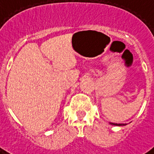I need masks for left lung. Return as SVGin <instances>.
<instances>
[{
  "mask_svg": "<svg viewBox=\"0 0 154 154\" xmlns=\"http://www.w3.org/2000/svg\"><path fill=\"white\" fill-rule=\"evenodd\" d=\"M110 125H122V124H115V123H110Z\"/></svg>",
  "mask_w": 154,
  "mask_h": 154,
  "instance_id": "obj_1",
  "label": "left lung"
}]
</instances>
